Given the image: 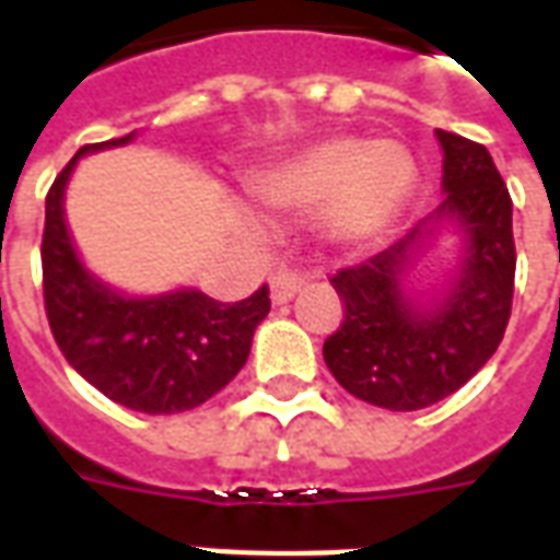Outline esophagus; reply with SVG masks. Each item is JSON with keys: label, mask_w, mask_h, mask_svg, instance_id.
<instances>
[{"label": "esophagus", "mask_w": 560, "mask_h": 560, "mask_svg": "<svg viewBox=\"0 0 560 560\" xmlns=\"http://www.w3.org/2000/svg\"><path fill=\"white\" fill-rule=\"evenodd\" d=\"M303 284H305L303 276H296V272H291V269H281V272H276V276L269 279V300H272V305L291 303Z\"/></svg>", "instance_id": "esophagus-1"}]
</instances>
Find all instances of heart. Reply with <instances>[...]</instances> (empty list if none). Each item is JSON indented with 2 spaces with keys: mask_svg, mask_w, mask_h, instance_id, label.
<instances>
[{
  "mask_svg": "<svg viewBox=\"0 0 560 560\" xmlns=\"http://www.w3.org/2000/svg\"><path fill=\"white\" fill-rule=\"evenodd\" d=\"M248 185L279 215L315 209L317 236L339 252H351L375 243L408 207L417 161L399 140L324 138L267 164ZM243 221L257 228L248 212Z\"/></svg>",
  "mask_w": 560,
  "mask_h": 560,
  "instance_id": "heart-1",
  "label": "heart"
}]
</instances>
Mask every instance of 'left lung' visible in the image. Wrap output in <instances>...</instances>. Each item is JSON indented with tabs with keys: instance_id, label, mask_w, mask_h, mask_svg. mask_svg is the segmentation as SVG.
Wrapping results in <instances>:
<instances>
[{
	"instance_id": "1",
	"label": "left lung",
	"mask_w": 560,
	"mask_h": 560,
	"mask_svg": "<svg viewBox=\"0 0 560 560\" xmlns=\"http://www.w3.org/2000/svg\"><path fill=\"white\" fill-rule=\"evenodd\" d=\"M434 138L444 152L441 207L381 255L332 276L345 324L324 341L327 369L351 396L387 411H420L468 384L498 351L513 303L504 179L480 143L441 128ZM444 235L457 257L422 289L416 267Z\"/></svg>"
}]
</instances>
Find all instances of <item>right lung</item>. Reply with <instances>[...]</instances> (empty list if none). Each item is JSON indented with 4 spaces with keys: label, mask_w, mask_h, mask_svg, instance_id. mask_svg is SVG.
I'll return each instance as SVG.
<instances>
[{
    "label": "right lung",
    "mask_w": 560,
    "mask_h": 560,
    "mask_svg": "<svg viewBox=\"0 0 560 560\" xmlns=\"http://www.w3.org/2000/svg\"><path fill=\"white\" fill-rule=\"evenodd\" d=\"M126 138L78 149L56 176L44 207V305L59 351L107 399L140 413H183L231 384L269 315L267 284L243 303L224 305L197 288L126 293L95 276L66 221V188L78 161Z\"/></svg>",
    "instance_id": "obj_1"
}]
</instances>
